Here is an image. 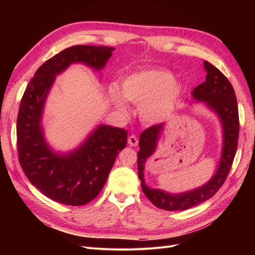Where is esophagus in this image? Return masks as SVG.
<instances>
[{"label": "esophagus", "mask_w": 255, "mask_h": 255, "mask_svg": "<svg viewBox=\"0 0 255 255\" xmlns=\"http://www.w3.org/2000/svg\"><path fill=\"white\" fill-rule=\"evenodd\" d=\"M128 142L130 146H136L138 144V138L136 135H130L128 138Z\"/></svg>", "instance_id": "esophagus-1"}]
</instances>
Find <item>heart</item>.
<instances>
[{"label": "heart", "instance_id": "1", "mask_svg": "<svg viewBox=\"0 0 255 255\" xmlns=\"http://www.w3.org/2000/svg\"><path fill=\"white\" fill-rule=\"evenodd\" d=\"M109 95L120 111H128V100L140 105L143 120L155 123L164 121L173 113L181 97V87L174 83L171 73L150 69L128 75L121 84V92L116 85H111Z\"/></svg>", "mask_w": 255, "mask_h": 255}]
</instances>
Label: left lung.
<instances>
[{
    "label": "left lung",
    "mask_w": 255,
    "mask_h": 255,
    "mask_svg": "<svg viewBox=\"0 0 255 255\" xmlns=\"http://www.w3.org/2000/svg\"><path fill=\"white\" fill-rule=\"evenodd\" d=\"M207 72L205 82L198 85L191 95L198 102H203L213 111L221 123L223 143L219 165L212 179L202 186L180 194H170L161 189L151 188L144 181L145 161L156 151L159 136L165 128L164 123L144 129L139 137V148L137 154L138 176L141 181L143 194L150 201L161 210L184 211L202 203L212 198L225 183L232 166L237 150L239 119L237 100L234 89L229 80L217 68L208 61H204Z\"/></svg>",
    "instance_id": "obj_1"
}]
</instances>
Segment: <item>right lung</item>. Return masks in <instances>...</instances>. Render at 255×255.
Here are the masks:
<instances>
[{
	"instance_id": "1",
	"label": "right lung",
	"mask_w": 255,
	"mask_h": 255,
	"mask_svg": "<svg viewBox=\"0 0 255 255\" xmlns=\"http://www.w3.org/2000/svg\"><path fill=\"white\" fill-rule=\"evenodd\" d=\"M114 48L73 45L38 68L20 102L17 145L20 165L29 182L53 201L79 206L102 190L119 152L126 148L127 129L98 126L76 149L55 152L44 138L42 115L56 75L72 64L102 70Z\"/></svg>"
}]
</instances>
